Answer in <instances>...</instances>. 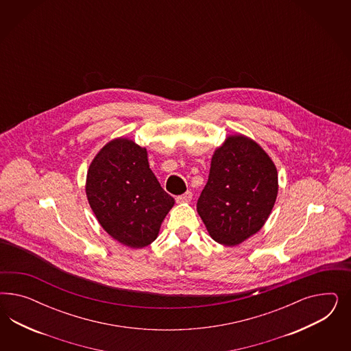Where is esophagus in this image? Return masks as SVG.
<instances>
[{
	"mask_svg": "<svg viewBox=\"0 0 351 351\" xmlns=\"http://www.w3.org/2000/svg\"><path fill=\"white\" fill-rule=\"evenodd\" d=\"M191 198H193V193L188 191L186 193H184L182 195H178V197H176V202L189 203L191 201Z\"/></svg>",
	"mask_w": 351,
	"mask_h": 351,
	"instance_id": "obj_1",
	"label": "esophagus"
}]
</instances>
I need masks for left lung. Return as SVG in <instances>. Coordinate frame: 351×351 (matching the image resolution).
<instances>
[{
	"label": "left lung",
	"instance_id": "left-lung-1",
	"mask_svg": "<svg viewBox=\"0 0 351 351\" xmlns=\"http://www.w3.org/2000/svg\"><path fill=\"white\" fill-rule=\"evenodd\" d=\"M276 194L273 160L254 140L233 135L213 153L197 211L213 241L237 245L264 226Z\"/></svg>",
	"mask_w": 351,
	"mask_h": 351
}]
</instances>
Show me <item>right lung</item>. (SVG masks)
Returning <instances> with one entry per match:
<instances>
[{
	"label": "right lung",
	"instance_id": "add662e5",
	"mask_svg": "<svg viewBox=\"0 0 351 351\" xmlns=\"http://www.w3.org/2000/svg\"><path fill=\"white\" fill-rule=\"evenodd\" d=\"M87 199L103 229L131 248L150 245L175 199L149 169L147 149L114 138L96 154L86 179Z\"/></svg>",
	"mask_w": 351,
	"mask_h": 351
}]
</instances>
